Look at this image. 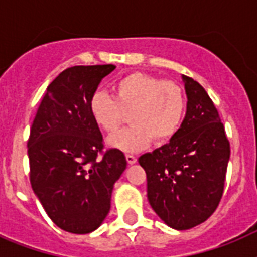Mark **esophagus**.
Returning a JSON list of instances; mask_svg holds the SVG:
<instances>
[{
    "mask_svg": "<svg viewBox=\"0 0 257 257\" xmlns=\"http://www.w3.org/2000/svg\"><path fill=\"white\" fill-rule=\"evenodd\" d=\"M126 161H128V164H135L137 161L136 156H133V155H126Z\"/></svg>",
    "mask_w": 257,
    "mask_h": 257,
    "instance_id": "34e87169",
    "label": "esophagus"
}]
</instances>
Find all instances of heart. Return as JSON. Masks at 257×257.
Masks as SVG:
<instances>
[{"mask_svg":"<svg viewBox=\"0 0 257 257\" xmlns=\"http://www.w3.org/2000/svg\"><path fill=\"white\" fill-rule=\"evenodd\" d=\"M185 96L176 82L152 74L133 72L112 86V97L94 93L89 102L93 121L112 135L129 113L131 126L109 139V144L124 152H136L155 139L164 144L173 139L185 114Z\"/></svg>","mask_w":257,"mask_h":257,"instance_id":"obj_1","label":"heart"}]
</instances>
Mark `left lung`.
<instances>
[{"instance_id":"obj_1","label":"left lung","mask_w":257,"mask_h":257,"mask_svg":"<svg viewBox=\"0 0 257 257\" xmlns=\"http://www.w3.org/2000/svg\"><path fill=\"white\" fill-rule=\"evenodd\" d=\"M187 114L168 144L145 153L147 195L159 217L184 231L204 223L224 192L229 141L213 101L193 78L183 76Z\"/></svg>"}]
</instances>
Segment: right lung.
Masks as SVG:
<instances>
[{
    "instance_id": "add662e5",
    "label": "right lung",
    "mask_w": 257,
    "mask_h": 257,
    "mask_svg": "<svg viewBox=\"0 0 257 257\" xmlns=\"http://www.w3.org/2000/svg\"><path fill=\"white\" fill-rule=\"evenodd\" d=\"M114 68L78 65L61 72L46 89L30 128L32 188L50 220L70 233L100 227L110 209L113 185L126 168L120 149L104 152L89 110L97 86Z\"/></svg>"
}]
</instances>
